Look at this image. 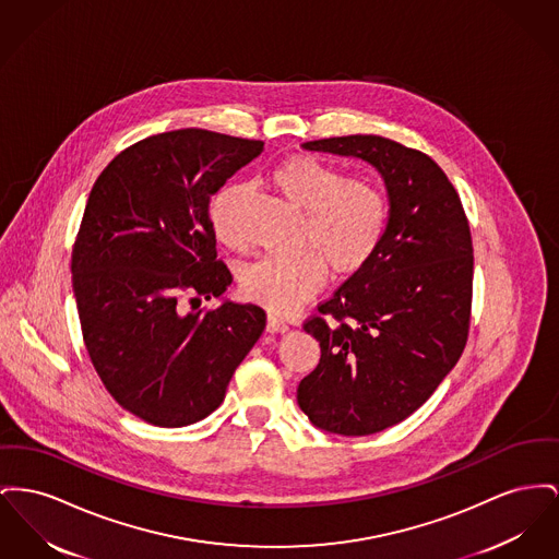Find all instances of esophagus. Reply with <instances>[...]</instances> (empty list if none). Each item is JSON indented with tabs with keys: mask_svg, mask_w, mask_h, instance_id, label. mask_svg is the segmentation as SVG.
Returning <instances> with one entry per match:
<instances>
[{
	"mask_svg": "<svg viewBox=\"0 0 559 559\" xmlns=\"http://www.w3.org/2000/svg\"><path fill=\"white\" fill-rule=\"evenodd\" d=\"M265 329H267L270 333H285V331L289 329V325H287L283 319H278V317H274V314H267Z\"/></svg>",
	"mask_w": 559,
	"mask_h": 559,
	"instance_id": "34e87169",
	"label": "esophagus"
}]
</instances>
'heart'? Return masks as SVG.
<instances>
[{"instance_id":"b5f03b06","label":"heart","mask_w":559,"mask_h":559,"mask_svg":"<svg viewBox=\"0 0 559 559\" xmlns=\"http://www.w3.org/2000/svg\"><path fill=\"white\" fill-rule=\"evenodd\" d=\"M272 186L301 211L296 249L292 258H267L242 272L240 289L247 299L274 314H289L314 296L329 272L337 278L353 276L378 251L389 222V202L371 179L346 175L312 156H292L270 173ZM242 186L222 188L209 206L215 238L238 245L236 204Z\"/></svg>"}]
</instances>
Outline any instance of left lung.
Returning <instances> with one entry per match:
<instances>
[{"label": "left lung", "instance_id": "1", "mask_svg": "<svg viewBox=\"0 0 559 559\" xmlns=\"http://www.w3.org/2000/svg\"><path fill=\"white\" fill-rule=\"evenodd\" d=\"M301 147L361 158L389 192L378 251L304 323L321 344V361L297 386L314 427L373 435L412 416L464 350L473 297L468 222L445 173L418 150L378 134Z\"/></svg>", "mask_w": 559, "mask_h": 559}]
</instances>
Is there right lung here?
I'll return each mask as SVG.
<instances>
[{
	"instance_id": "obj_1",
	"label": "right lung",
	"mask_w": 559,
	"mask_h": 559,
	"mask_svg": "<svg viewBox=\"0 0 559 559\" xmlns=\"http://www.w3.org/2000/svg\"><path fill=\"white\" fill-rule=\"evenodd\" d=\"M263 141L181 129L136 141L95 181L71 253L82 335L100 382L154 427L215 412L265 328L255 304L202 299L230 287L211 197Z\"/></svg>"
}]
</instances>
